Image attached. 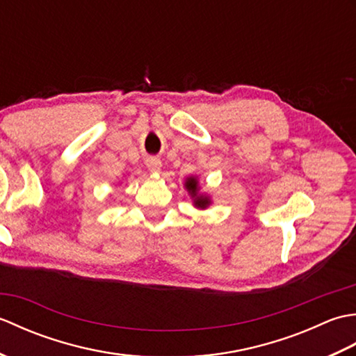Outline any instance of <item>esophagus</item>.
<instances>
[{
    "instance_id": "34e87169",
    "label": "esophagus",
    "mask_w": 356,
    "mask_h": 356,
    "mask_svg": "<svg viewBox=\"0 0 356 356\" xmlns=\"http://www.w3.org/2000/svg\"><path fill=\"white\" fill-rule=\"evenodd\" d=\"M145 165L148 166V170L151 172H159V171H161V168H162L161 159H157V157H148L147 161H145Z\"/></svg>"
}]
</instances>
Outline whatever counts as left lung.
Listing matches in <instances>:
<instances>
[{"mask_svg": "<svg viewBox=\"0 0 356 356\" xmlns=\"http://www.w3.org/2000/svg\"><path fill=\"white\" fill-rule=\"evenodd\" d=\"M186 190L193 194V197H195V195H197V179L195 177L188 179ZM194 203H195V207H199V208H207L209 205V200H208V197H202L200 195V197H195Z\"/></svg>", "mask_w": 356, "mask_h": 356, "instance_id": "obj_1", "label": "left lung"}]
</instances>
